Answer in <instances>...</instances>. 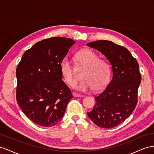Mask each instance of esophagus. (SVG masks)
<instances>
[{
	"label": "esophagus",
	"mask_w": 154,
	"mask_h": 154,
	"mask_svg": "<svg viewBox=\"0 0 154 154\" xmlns=\"http://www.w3.org/2000/svg\"><path fill=\"white\" fill-rule=\"evenodd\" d=\"M73 96L74 97H82L81 95L77 94V93H75V92H73Z\"/></svg>",
	"instance_id": "esophagus-1"
}]
</instances>
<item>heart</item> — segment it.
I'll list each match as a JSON object with an SVG mask.
<instances>
[{"label": "heart", "instance_id": "1", "mask_svg": "<svg viewBox=\"0 0 154 154\" xmlns=\"http://www.w3.org/2000/svg\"><path fill=\"white\" fill-rule=\"evenodd\" d=\"M79 64L85 68L82 73L83 79L76 88L82 91H99L108 84L111 75V68L109 63L99 59L94 51L89 49H82L75 54ZM60 72L64 81L70 86L76 85L77 79L73 65L68 59H64L60 66Z\"/></svg>", "mask_w": 154, "mask_h": 154}]
</instances>
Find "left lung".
<instances>
[{"mask_svg":"<svg viewBox=\"0 0 154 154\" xmlns=\"http://www.w3.org/2000/svg\"><path fill=\"white\" fill-rule=\"evenodd\" d=\"M86 45L106 57L113 74L106 89L95 97L94 108L87 115L100 128H113L126 120L137 105L141 81L139 64L128 49L112 41L99 40Z\"/></svg>","mask_w":154,"mask_h":154,"instance_id":"left-lung-1","label":"left lung"}]
</instances>
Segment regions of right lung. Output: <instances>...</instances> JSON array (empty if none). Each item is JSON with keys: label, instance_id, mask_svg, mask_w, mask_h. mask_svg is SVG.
I'll return each instance as SVG.
<instances>
[{"label": "right lung", "instance_id": "1", "mask_svg": "<svg viewBox=\"0 0 154 154\" xmlns=\"http://www.w3.org/2000/svg\"><path fill=\"white\" fill-rule=\"evenodd\" d=\"M75 43L62 37L44 39L24 52L17 66V103L26 116L39 126L57 124L73 97L62 81L60 66Z\"/></svg>", "mask_w": 154, "mask_h": 154}]
</instances>
